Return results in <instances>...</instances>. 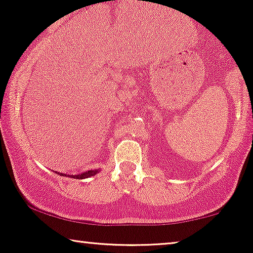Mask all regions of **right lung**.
I'll return each instance as SVG.
<instances>
[{
  "mask_svg": "<svg viewBox=\"0 0 253 253\" xmlns=\"http://www.w3.org/2000/svg\"><path fill=\"white\" fill-rule=\"evenodd\" d=\"M99 171H100L99 169H95V170H87V171L82 172V174H78V175H67V174H62V172H57V171H55V172H56V174H58V175H62V176H68V177H71V178L84 179V178L91 177V176H94L95 174H98Z\"/></svg>",
  "mask_w": 253,
  "mask_h": 253,
  "instance_id": "1",
  "label": "right lung"
}]
</instances>
